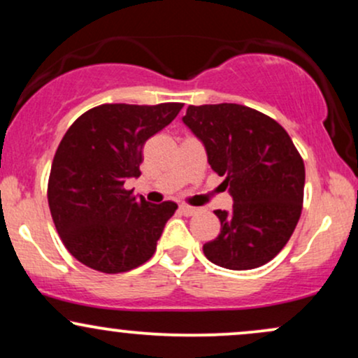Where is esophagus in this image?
<instances>
[{"label": "esophagus", "instance_id": "1", "mask_svg": "<svg viewBox=\"0 0 358 358\" xmlns=\"http://www.w3.org/2000/svg\"><path fill=\"white\" fill-rule=\"evenodd\" d=\"M180 212H182L183 215L190 217V215H195V213L199 212V208H195V207H190V205H180Z\"/></svg>", "mask_w": 358, "mask_h": 358}]
</instances>
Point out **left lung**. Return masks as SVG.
<instances>
[{
	"label": "left lung",
	"instance_id": "left-lung-1",
	"mask_svg": "<svg viewBox=\"0 0 358 358\" xmlns=\"http://www.w3.org/2000/svg\"><path fill=\"white\" fill-rule=\"evenodd\" d=\"M183 122L229 187L231 212L215 210L220 234L203 244L213 264L244 271L264 266L286 245L301 215L305 163L273 117L241 104L188 106Z\"/></svg>",
	"mask_w": 358,
	"mask_h": 358
}]
</instances>
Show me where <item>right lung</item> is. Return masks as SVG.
Segmentation results:
<instances>
[{
	"label": "right lung",
	"mask_w": 358,
	"mask_h": 358,
	"mask_svg": "<svg viewBox=\"0 0 358 358\" xmlns=\"http://www.w3.org/2000/svg\"><path fill=\"white\" fill-rule=\"evenodd\" d=\"M183 104H102L76 119L53 156L48 207L77 261L106 274L145 264L178 205L150 203L126 190L141 175L143 148Z\"/></svg>",
	"instance_id": "add662e5"
}]
</instances>
